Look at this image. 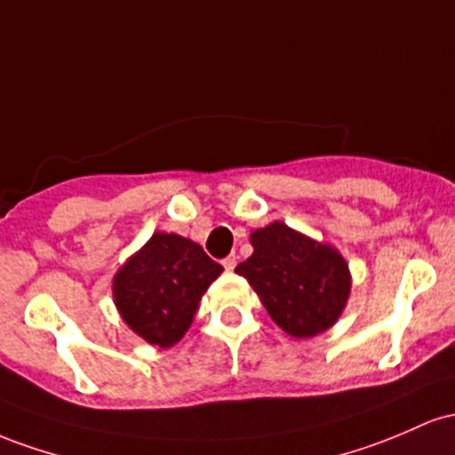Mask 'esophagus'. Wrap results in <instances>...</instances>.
<instances>
[{
    "mask_svg": "<svg viewBox=\"0 0 455 455\" xmlns=\"http://www.w3.org/2000/svg\"><path fill=\"white\" fill-rule=\"evenodd\" d=\"M223 267H226V270L236 268V255H228V258L223 259Z\"/></svg>",
    "mask_w": 455,
    "mask_h": 455,
    "instance_id": "obj_1",
    "label": "esophagus"
}]
</instances>
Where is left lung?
Segmentation results:
<instances>
[{"label":"left lung","instance_id":"1","mask_svg":"<svg viewBox=\"0 0 455 455\" xmlns=\"http://www.w3.org/2000/svg\"><path fill=\"white\" fill-rule=\"evenodd\" d=\"M253 253L236 273L247 279L279 329L296 339L324 333L348 303L352 275L333 244L273 221L253 229Z\"/></svg>","mask_w":455,"mask_h":455}]
</instances>
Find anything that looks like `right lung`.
I'll return each mask as SVG.
<instances>
[{
    "mask_svg": "<svg viewBox=\"0 0 455 455\" xmlns=\"http://www.w3.org/2000/svg\"><path fill=\"white\" fill-rule=\"evenodd\" d=\"M223 273L197 243L155 232L114 275V303L132 333L159 348L178 344L204 292Z\"/></svg>",
    "mask_w": 455,
    "mask_h": 455,
    "instance_id": "1",
    "label": "right lung"
}]
</instances>
